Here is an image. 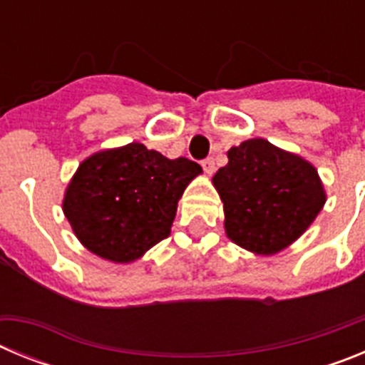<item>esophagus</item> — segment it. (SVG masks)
<instances>
[{"mask_svg":"<svg viewBox=\"0 0 365 365\" xmlns=\"http://www.w3.org/2000/svg\"><path fill=\"white\" fill-rule=\"evenodd\" d=\"M201 164H202V170H205L206 175H212V173L215 172V163H214V159H205Z\"/></svg>","mask_w":365,"mask_h":365,"instance_id":"obj_1","label":"esophagus"}]
</instances>
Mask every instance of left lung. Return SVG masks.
<instances>
[{"mask_svg": "<svg viewBox=\"0 0 365 365\" xmlns=\"http://www.w3.org/2000/svg\"><path fill=\"white\" fill-rule=\"evenodd\" d=\"M212 182L225 210L228 240L256 256H274L307 230L325 205L318 170L265 138L228 150Z\"/></svg>", "mask_w": 365, "mask_h": 365, "instance_id": "1", "label": "left lung"}]
</instances>
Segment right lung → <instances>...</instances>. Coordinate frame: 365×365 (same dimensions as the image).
<instances>
[{
  "mask_svg": "<svg viewBox=\"0 0 365 365\" xmlns=\"http://www.w3.org/2000/svg\"><path fill=\"white\" fill-rule=\"evenodd\" d=\"M202 173L144 144L102 150L80 163L63 195V215L80 243L102 259L133 263L172 232L177 202Z\"/></svg>",
  "mask_w": 365,
  "mask_h": 365,
  "instance_id": "right-lung-1",
  "label": "right lung"
}]
</instances>
